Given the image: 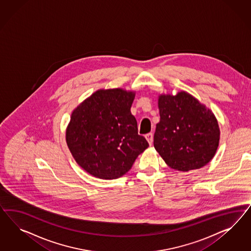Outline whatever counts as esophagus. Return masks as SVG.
<instances>
[{
	"label": "esophagus",
	"instance_id": "34e87169",
	"mask_svg": "<svg viewBox=\"0 0 251 251\" xmlns=\"http://www.w3.org/2000/svg\"><path fill=\"white\" fill-rule=\"evenodd\" d=\"M145 138H146V140H147V142L149 143V145H151L152 144V139H153V136H152V133H147L146 135H145Z\"/></svg>",
	"mask_w": 251,
	"mask_h": 251
}]
</instances>
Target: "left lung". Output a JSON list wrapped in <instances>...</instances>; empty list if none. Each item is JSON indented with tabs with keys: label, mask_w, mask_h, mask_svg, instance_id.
<instances>
[{
	"label": "left lung",
	"mask_w": 251,
	"mask_h": 251,
	"mask_svg": "<svg viewBox=\"0 0 251 251\" xmlns=\"http://www.w3.org/2000/svg\"><path fill=\"white\" fill-rule=\"evenodd\" d=\"M153 146L168 167L190 171L213 159L220 140L213 112L187 92L160 95Z\"/></svg>",
	"instance_id": "1"
}]
</instances>
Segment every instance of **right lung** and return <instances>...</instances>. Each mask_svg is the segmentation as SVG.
<instances>
[{
    "label": "right lung",
    "instance_id": "obj_1",
    "mask_svg": "<svg viewBox=\"0 0 251 251\" xmlns=\"http://www.w3.org/2000/svg\"><path fill=\"white\" fill-rule=\"evenodd\" d=\"M135 93L100 89L73 111L66 143L77 164L90 175L115 179L125 175L149 146L130 113Z\"/></svg>",
    "mask_w": 251,
    "mask_h": 251
}]
</instances>
